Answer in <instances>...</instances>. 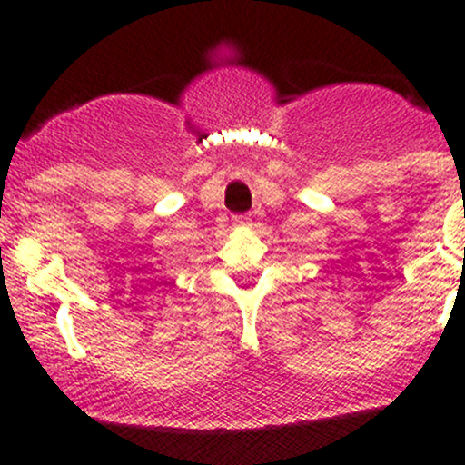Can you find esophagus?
<instances>
[{
    "mask_svg": "<svg viewBox=\"0 0 465 465\" xmlns=\"http://www.w3.org/2000/svg\"><path fill=\"white\" fill-rule=\"evenodd\" d=\"M236 224H241V227H252V218H249V216H241V218H238L236 220Z\"/></svg>",
    "mask_w": 465,
    "mask_h": 465,
    "instance_id": "34e87169",
    "label": "esophagus"
}]
</instances>
